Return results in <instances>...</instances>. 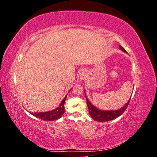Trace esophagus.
Wrapping results in <instances>:
<instances>
[{"label": "esophagus", "instance_id": "1", "mask_svg": "<svg viewBox=\"0 0 157 157\" xmlns=\"http://www.w3.org/2000/svg\"><path fill=\"white\" fill-rule=\"evenodd\" d=\"M84 77H85V76H84V75H82V77H81V78H84Z\"/></svg>", "mask_w": 157, "mask_h": 157}]
</instances>
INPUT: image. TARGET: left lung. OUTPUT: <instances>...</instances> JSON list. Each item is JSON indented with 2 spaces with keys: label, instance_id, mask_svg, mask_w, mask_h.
Returning a JSON list of instances; mask_svg holds the SVG:
<instances>
[{
  "label": "left lung",
  "instance_id": "left-lung-1",
  "mask_svg": "<svg viewBox=\"0 0 157 157\" xmlns=\"http://www.w3.org/2000/svg\"><path fill=\"white\" fill-rule=\"evenodd\" d=\"M119 48L120 49L124 52H126L127 53V52L124 49L123 47L119 45ZM85 96H86V103H87V105L88 107V111H89V114L90 117H91L94 121H96L98 122H105V121H110L112 120L115 119L116 118L118 117L121 116L122 114L124 112V111L126 109L128 105L129 104L130 101L131 99V97L129 99L128 101L125 104L124 106H123L122 108L118 109V110H111V111H103V110H100V109H98L97 107H95L94 105L91 103L89 101V99H88L86 94H85Z\"/></svg>",
  "mask_w": 157,
  "mask_h": 157
}]
</instances>
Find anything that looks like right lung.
<instances>
[{
	"label": "right lung",
	"instance_id": "right-lung-1",
	"mask_svg": "<svg viewBox=\"0 0 157 157\" xmlns=\"http://www.w3.org/2000/svg\"><path fill=\"white\" fill-rule=\"evenodd\" d=\"M67 95H66V96L63 98L62 101H61V103L59 104V105L57 108H56L55 109H54V110L48 111V112L33 113H30L33 116L39 118L41 120L47 121L58 120V118H60L61 117H62V115H63V113L65 112L64 103H65L66 98H67Z\"/></svg>",
	"mask_w": 157,
	"mask_h": 157
}]
</instances>
